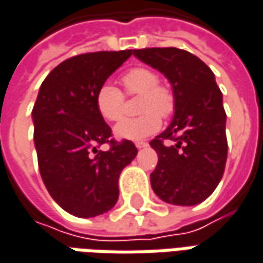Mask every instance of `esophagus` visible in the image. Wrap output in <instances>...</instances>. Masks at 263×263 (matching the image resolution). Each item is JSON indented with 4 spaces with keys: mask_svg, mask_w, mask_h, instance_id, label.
Listing matches in <instances>:
<instances>
[{
    "mask_svg": "<svg viewBox=\"0 0 263 263\" xmlns=\"http://www.w3.org/2000/svg\"><path fill=\"white\" fill-rule=\"evenodd\" d=\"M147 145H148V144H147L145 141H137V142H135V147H137V148H144V147H147Z\"/></svg>",
    "mask_w": 263,
    "mask_h": 263,
    "instance_id": "34e87169",
    "label": "esophagus"
}]
</instances>
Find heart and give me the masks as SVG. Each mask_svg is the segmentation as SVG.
<instances>
[{
	"label": "heart",
	"instance_id": "obj_1",
	"mask_svg": "<svg viewBox=\"0 0 263 263\" xmlns=\"http://www.w3.org/2000/svg\"><path fill=\"white\" fill-rule=\"evenodd\" d=\"M121 83L123 91L128 96H140L138 110L140 116L126 118L115 126V134L122 140H141L157 132L161 126V119L168 118L175 112L176 99L167 86L160 84L156 71L147 67H135L128 69ZM125 95L110 83H103L96 91V109L100 116L116 122L123 116Z\"/></svg>",
	"mask_w": 263,
	"mask_h": 263
}]
</instances>
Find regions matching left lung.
I'll return each instance as SVG.
<instances>
[{
    "mask_svg": "<svg viewBox=\"0 0 263 263\" xmlns=\"http://www.w3.org/2000/svg\"><path fill=\"white\" fill-rule=\"evenodd\" d=\"M134 55L167 77L176 99L172 123L149 141L159 156L149 175L153 191L168 204H199L220 183L227 160L226 110L214 72L177 48L135 49ZM167 139L175 144H164Z\"/></svg>",
    "mask_w": 263,
    "mask_h": 263,
    "instance_id": "1",
    "label": "left lung"
}]
</instances>
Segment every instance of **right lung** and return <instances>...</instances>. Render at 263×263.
Instances as JSON below:
<instances>
[{
    "instance_id": "obj_1",
    "label": "right lung",
    "mask_w": 263,
    "mask_h": 263,
    "mask_svg": "<svg viewBox=\"0 0 263 263\" xmlns=\"http://www.w3.org/2000/svg\"><path fill=\"white\" fill-rule=\"evenodd\" d=\"M132 50L90 52L65 59L42 83L33 106L34 145L43 183L67 213L90 218L118 201V180L138 149L116 141L96 109V91ZM109 144L107 152L98 147Z\"/></svg>"
}]
</instances>
